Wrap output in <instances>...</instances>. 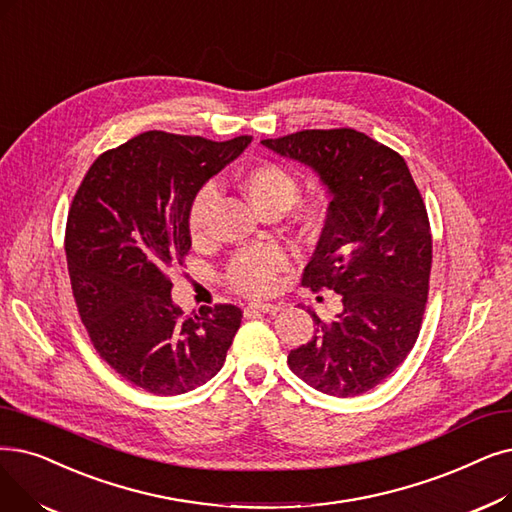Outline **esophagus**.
<instances>
[{
	"label": "esophagus",
	"mask_w": 512,
	"mask_h": 512,
	"mask_svg": "<svg viewBox=\"0 0 512 512\" xmlns=\"http://www.w3.org/2000/svg\"><path fill=\"white\" fill-rule=\"evenodd\" d=\"M282 307L280 305H274V303H261V301H253L247 305V314H255V311H261V314H278Z\"/></svg>",
	"instance_id": "34e87169"
}]
</instances>
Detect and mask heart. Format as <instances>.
<instances>
[{"instance_id": "heart-1", "label": "heart", "mask_w": 512, "mask_h": 512, "mask_svg": "<svg viewBox=\"0 0 512 512\" xmlns=\"http://www.w3.org/2000/svg\"><path fill=\"white\" fill-rule=\"evenodd\" d=\"M238 188L247 201L263 215H282L299 201V177L278 161H257L238 173ZM215 205L213 186L198 190L188 209V234L194 242H205L209 236V215ZM330 213L324 196L309 198L295 206L293 219L303 234H318ZM288 255L280 247H253L232 255L226 265L224 280L232 291L247 297L270 295L280 272L286 270Z\"/></svg>"}]
</instances>
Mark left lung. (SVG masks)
<instances>
[{"label":"left lung","mask_w":512,"mask_h":512,"mask_svg":"<svg viewBox=\"0 0 512 512\" xmlns=\"http://www.w3.org/2000/svg\"><path fill=\"white\" fill-rule=\"evenodd\" d=\"M314 169L332 201L314 257L301 276L335 291L343 309L320 320L288 366L314 389L355 397L412 351L429 299L433 238L425 201L399 152L351 127L303 129L261 140Z\"/></svg>","instance_id":"1"}]
</instances>
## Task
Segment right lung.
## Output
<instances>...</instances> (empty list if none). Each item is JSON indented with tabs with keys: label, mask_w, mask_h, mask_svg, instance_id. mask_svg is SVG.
<instances>
[{
	"label": "right lung",
	"mask_w": 512,
	"mask_h": 512,
	"mask_svg": "<svg viewBox=\"0 0 512 512\" xmlns=\"http://www.w3.org/2000/svg\"><path fill=\"white\" fill-rule=\"evenodd\" d=\"M249 142L144 131L102 152L73 196L64 251L79 318L100 358L148 393L213 379L240 328L230 303L184 316L169 272L190 251L192 198Z\"/></svg>",
	"instance_id": "right-lung-1"
}]
</instances>
